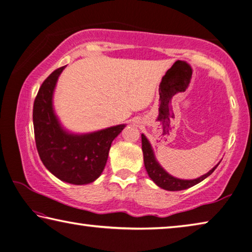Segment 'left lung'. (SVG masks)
Wrapping results in <instances>:
<instances>
[{
	"label": "left lung",
	"mask_w": 252,
	"mask_h": 252,
	"mask_svg": "<svg viewBox=\"0 0 252 252\" xmlns=\"http://www.w3.org/2000/svg\"><path fill=\"white\" fill-rule=\"evenodd\" d=\"M142 138V151H143V161H144V167L147 169V172L149 177L152 179V181L156 183L157 186L164 190L169 191H180L188 189V188L193 187L197 183L201 182L204 180L207 177L210 176V174L215 171L216 168L218 167V164L216 165L215 168H212L208 173L203 174L202 177L194 179V180H181V179H177L161 168V165L158 163L155 155H153V150L151 148L150 142L148 141L146 135L141 134Z\"/></svg>",
	"instance_id": "8db88e82"
}]
</instances>
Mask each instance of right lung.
<instances>
[{
	"label": "right lung",
	"mask_w": 252,
	"mask_h": 252,
	"mask_svg": "<svg viewBox=\"0 0 252 252\" xmlns=\"http://www.w3.org/2000/svg\"><path fill=\"white\" fill-rule=\"evenodd\" d=\"M64 67H59L44 80L34 100L35 144L41 161L51 173L72 185H87L101 176L111 143L126 126L87 134H72L63 129L54 114L52 97L59 75Z\"/></svg>",
	"instance_id": "add662e5"
}]
</instances>
